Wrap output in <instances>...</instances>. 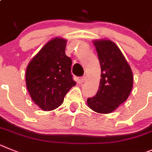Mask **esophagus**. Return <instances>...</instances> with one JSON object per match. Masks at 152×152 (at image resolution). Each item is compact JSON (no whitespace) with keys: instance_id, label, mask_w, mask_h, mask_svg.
<instances>
[{"instance_id":"esophagus-1","label":"esophagus","mask_w":152,"mask_h":152,"mask_svg":"<svg viewBox=\"0 0 152 152\" xmlns=\"http://www.w3.org/2000/svg\"><path fill=\"white\" fill-rule=\"evenodd\" d=\"M86 76H83V77H81V79H80V82H81V83H84V82H86Z\"/></svg>"}]
</instances>
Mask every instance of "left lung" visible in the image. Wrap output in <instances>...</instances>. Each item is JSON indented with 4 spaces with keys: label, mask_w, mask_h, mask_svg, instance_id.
<instances>
[{
    "label": "left lung",
    "mask_w": 152,
    "mask_h": 152,
    "mask_svg": "<svg viewBox=\"0 0 152 152\" xmlns=\"http://www.w3.org/2000/svg\"><path fill=\"white\" fill-rule=\"evenodd\" d=\"M101 64V81L97 94L87 100L90 109L110 113L128 98L133 86L130 66L114 42L108 39L94 40Z\"/></svg>",
    "instance_id": "1"
}]
</instances>
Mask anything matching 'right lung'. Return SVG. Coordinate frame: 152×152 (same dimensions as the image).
Here are the masks:
<instances>
[{"label": "right lung", "mask_w": 152, "mask_h": 152, "mask_svg": "<svg viewBox=\"0 0 152 152\" xmlns=\"http://www.w3.org/2000/svg\"><path fill=\"white\" fill-rule=\"evenodd\" d=\"M66 39H52L28 63L26 84L32 100L43 110L61 106L76 82L71 75L72 60L65 54Z\"/></svg>", "instance_id": "obj_1"}]
</instances>
